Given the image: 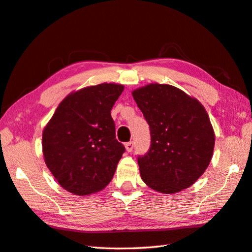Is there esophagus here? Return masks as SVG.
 <instances>
[{"label": "esophagus", "instance_id": "esophagus-1", "mask_svg": "<svg viewBox=\"0 0 252 252\" xmlns=\"http://www.w3.org/2000/svg\"><path fill=\"white\" fill-rule=\"evenodd\" d=\"M126 152L131 153V152L133 151V148H134V143H133V142L126 143Z\"/></svg>", "mask_w": 252, "mask_h": 252}]
</instances>
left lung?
I'll return each mask as SVG.
<instances>
[{
	"mask_svg": "<svg viewBox=\"0 0 252 252\" xmlns=\"http://www.w3.org/2000/svg\"><path fill=\"white\" fill-rule=\"evenodd\" d=\"M132 95L151 131V147L137 157L142 180L163 194L189 189L208 168L215 147L206 109L169 84H148Z\"/></svg>",
	"mask_w": 252,
	"mask_h": 252,
	"instance_id": "8db88e82",
	"label": "left lung"
}]
</instances>
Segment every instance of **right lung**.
Listing matches in <instances>:
<instances>
[{
  "label": "right lung",
  "instance_id": "obj_1",
  "mask_svg": "<svg viewBox=\"0 0 252 252\" xmlns=\"http://www.w3.org/2000/svg\"><path fill=\"white\" fill-rule=\"evenodd\" d=\"M122 91L121 84L101 83L69 94L45 126V163L63 189L74 195L108 185L126 152L110 114Z\"/></svg>",
  "mask_w": 252,
  "mask_h": 252
}]
</instances>
